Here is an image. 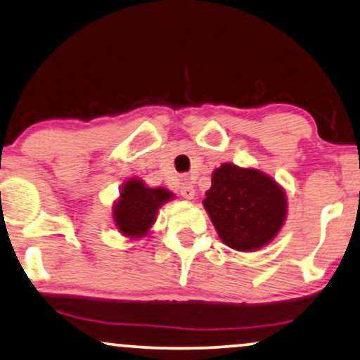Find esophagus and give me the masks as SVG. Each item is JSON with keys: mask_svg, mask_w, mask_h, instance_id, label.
<instances>
[{"mask_svg": "<svg viewBox=\"0 0 360 360\" xmlns=\"http://www.w3.org/2000/svg\"><path fill=\"white\" fill-rule=\"evenodd\" d=\"M194 194H195L194 186L191 184L188 179H184L183 183H181V195H183L184 199H194Z\"/></svg>", "mask_w": 360, "mask_h": 360, "instance_id": "esophagus-1", "label": "esophagus"}]
</instances>
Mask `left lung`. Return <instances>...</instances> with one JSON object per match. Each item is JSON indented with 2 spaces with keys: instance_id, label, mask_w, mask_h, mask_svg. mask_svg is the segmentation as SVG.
I'll return each instance as SVG.
<instances>
[{
  "instance_id": "8db88e82",
  "label": "left lung",
  "mask_w": 360,
  "mask_h": 360,
  "mask_svg": "<svg viewBox=\"0 0 360 360\" xmlns=\"http://www.w3.org/2000/svg\"><path fill=\"white\" fill-rule=\"evenodd\" d=\"M202 204L220 240L240 252L270 243L286 217L285 191L275 179L232 162L214 171L212 186Z\"/></svg>"
}]
</instances>
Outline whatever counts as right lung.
Returning a JSON list of instances; mask_svg holds the SVG:
<instances>
[{
	"instance_id": "right-lung-1",
	"label": "right lung",
	"mask_w": 360,
	"mask_h": 360,
	"mask_svg": "<svg viewBox=\"0 0 360 360\" xmlns=\"http://www.w3.org/2000/svg\"><path fill=\"white\" fill-rule=\"evenodd\" d=\"M172 199V193L162 188H146L138 177L128 179L113 205V220L123 236L140 238L155 224L158 209Z\"/></svg>"
}]
</instances>
